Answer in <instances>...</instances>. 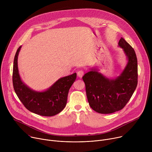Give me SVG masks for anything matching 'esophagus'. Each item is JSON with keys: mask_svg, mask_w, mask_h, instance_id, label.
<instances>
[{"mask_svg": "<svg viewBox=\"0 0 152 152\" xmlns=\"http://www.w3.org/2000/svg\"><path fill=\"white\" fill-rule=\"evenodd\" d=\"M77 76L80 78V77H82L83 76V75H84V72L81 70L78 71L77 73Z\"/></svg>", "mask_w": 152, "mask_h": 152, "instance_id": "obj_1", "label": "esophagus"}]
</instances>
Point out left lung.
<instances>
[{
  "label": "left lung",
  "instance_id": "1",
  "mask_svg": "<svg viewBox=\"0 0 152 152\" xmlns=\"http://www.w3.org/2000/svg\"><path fill=\"white\" fill-rule=\"evenodd\" d=\"M128 58L124 70L115 79L106 78L93 70L85 74L86 97L90 106L100 114L118 111L131 98L138 84V63L135 52L123 38L118 42Z\"/></svg>",
  "mask_w": 152,
  "mask_h": 152
}]
</instances>
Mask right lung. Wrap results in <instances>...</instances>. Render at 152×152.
<instances>
[{
  "label": "right lung",
  "mask_w": 152,
  "mask_h": 152,
  "mask_svg": "<svg viewBox=\"0 0 152 152\" xmlns=\"http://www.w3.org/2000/svg\"><path fill=\"white\" fill-rule=\"evenodd\" d=\"M21 46L15 55L12 83L14 91L21 102L29 111L50 117L61 112L67 104L69 91L76 79V73L62 77L44 92L32 90L22 82L18 74L17 58Z\"/></svg>",
  "instance_id": "obj_1"
}]
</instances>
